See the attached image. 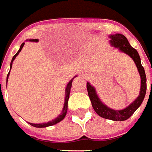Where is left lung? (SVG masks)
Instances as JSON below:
<instances>
[{"label":"left lung","instance_id":"1","mask_svg":"<svg viewBox=\"0 0 152 152\" xmlns=\"http://www.w3.org/2000/svg\"><path fill=\"white\" fill-rule=\"evenodd\" d=\"M110 43L112 47L119 48V50L129 56L133 60L134 63L136 64L137 70L141 77V88H140L139 96L137 97L134 102H132L126 108L120 110H115L106 106L105 104H103L101 102L94 87H92L88 82L87 83V89H88V96L91 100V105L96 113L99 116H101L104 119H111L114 121H124L129 119L142 103L143 99L145 97L146 91H147V78H146L144 68L141 64V59H140L138 52L137 51L136 49H134L133 47L130 46L126 37L124 36L123 34L116 33L114 35H110Z\"/></svg>","mask_w":152,"mask_h":152}]
</instances>
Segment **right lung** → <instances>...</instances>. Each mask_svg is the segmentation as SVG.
Wrapping results in <instances>:
<instances>
[{"label":"right lung","mask_w":152,"mask_h":152,"mask_svg":"<svg viewBox=\"0 0 152 152\" xmlns=\"http://www.w3.org/2000/svg\"><path fill=\"white\" fill-rule=\"evenodd\" d=\"M29 42H38V39H30L28 40ZM23 45H24V42H23L21 44V46H20V48H19V50H18V52L13 56L12 58V61L10 62V69H11V67H12V63L13 61H15V59L16 58V56L19 55V53L22 50L23 47ZM10 72L8 73V75H7V78H6V82L8 81V78H9V75H10ZM76 77V76H75ZM74 77V78H75ZM74 78H73L71 79L70 81L68 83L67 86H66V88H65V98H64V107H63V110H62V111H61V115H59L58 117H56V119H53V120H51V121H49V122L47 123H44V124H32V123H29L30 125L33 126V127H36V128H46V127H48V126H51L54 125V124H56L57 123L61 122L62 119H64V118L66 115V113H67V110H68V101H69V93H70V89L71 87H72V82H73V79Z\"/></svg>","instance_id":"add662e5"}]
</instances>
